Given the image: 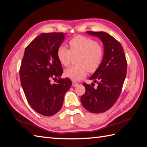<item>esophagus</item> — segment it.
<instances>
[{
  "mask_svg": "<svg viewBox=\"0 0 147 147\" xmlns=\"http://www.w3.org/2000/svg\"><path fill=\"white\" fill-rule=\"evenodd\" d=\"M77 85H78V83L76 82H73V83H72V86L73 87H76Z\"/></svg>",
  "mask_w": 147,
  "mask_h": 147,
  "instance_id": "esophagus-1",
  "label": "esophagus"
}]
</instances>
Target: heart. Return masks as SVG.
Segmentation results:
<instances>
[{
    "instance_id": "heart-1",
    "label": "heart",
    "mask_w": 147,
    "mask_h": 147,
    "mask_svg": "<svg viewBox=\"0 0 147 147\" xmlns=\"http://www.w3.org/2000/svg\"><path fill=\"white\" fill-rule=\"evenodd\" d=\"M70 49L61 45L57 49V59L62 65L67 67L73 57L79 56L78 65L65 69V76L73 81H80L86 75L87 71L95 72L100 65L104 58V50L98 43L85 36H78L69 42Z\"/></svg>"
}]
</instances>
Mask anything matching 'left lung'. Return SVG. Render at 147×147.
<instances>
[{
	"mask_svg": "<svg viewBox=\"0 0 147 147\" xmlns=\"http://www.w3.org/2000/svg\"><path fill=\"white\" fill-rule=\"evenodd\" d=\"M86 33L101 40L104 51L100 65L89 78L98 84L97 88L83 83L86 91L81 102L89 112L102 113L111 109L120 95L126 76L127 61L123 47L113 36L104 32Z\"/></svg>",
	"mask_w": 147,
	"mask_h": 147,
	"instance_id": "1",
	"label": "left lung"
}]
</instances>
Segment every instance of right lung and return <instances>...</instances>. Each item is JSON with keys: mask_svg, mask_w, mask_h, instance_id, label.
<instances>
[{"mask_svg": "<svg viewBox=\"0 0 147 147\" xmlns=\"http://www.w3.org/2000/svg\"><path fill=\"white\" fill-rule=\"evenodd\" d=\"M65 33H42L26 47L21 62L20 76L28 102L36 112L52 116L60 111L71 80L60 78L63 73L57 51ZM59 78L52 84V79Z\"/></svg>", "mask_w": 147, "mask_h": 147, "instance_id": "add662e5", "label": "right lung"}]
</instances>
